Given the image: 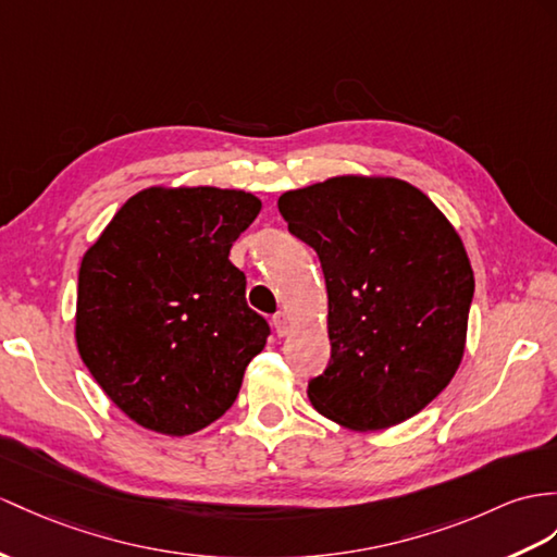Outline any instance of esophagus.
<instances>
[{"mask_svg": "<svg viewBox=\"0 0 557 557\" xmlns=\"http://www.w3.org/2000/svg\"><path fill=\"white\" fill-rule=\"evenodd\" d=\"M274 329H276V335H278V337L288 335V331H290V319H288V314H283V311H278V314H274Z\"/></svg>", "mask_w": 557, "mask_h": 557, "instance_id": "34e87169", "label": "esophagus"}]
</instances>
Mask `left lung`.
Listing matches in <instances>:
<instances>
[{
  "label": "left lung",
  "instance_id": "1",
  "mask_svg": "<svg viewBox=\"0 0 557 557\" xmlns=\"http://www.w3.org/2000/svg\"><path fill=\"white\" fill-rule=\"evenodd\" d=\"M288 232L314 248L329 290L331 361L314 409L351 430L423 411L463 359L472 267L449 220L389 176H333L286 191Z\"/></svg>",
  "mask_w": 557,
  "mask_h": 557
}]
</instances>
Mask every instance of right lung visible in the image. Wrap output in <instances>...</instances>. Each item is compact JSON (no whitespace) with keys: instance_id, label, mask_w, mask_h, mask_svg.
<instances>
[{"instance_id":"add662e5","label":"right lung","mask_w":557,"mask_h":557,"mask_svg":"<svg viewBox=\"0 0 557 557\" xmlns=\"http://www.w3.org/2000/svg\"><path fill=\"white\" fill-rule=\"evenodd\" d=\"M262 202L234 188L132 196L85 252L75 341L94 381L141 428L184 437L238 397L269 323L228 260Z\"/></svg>"}]
</instances>
